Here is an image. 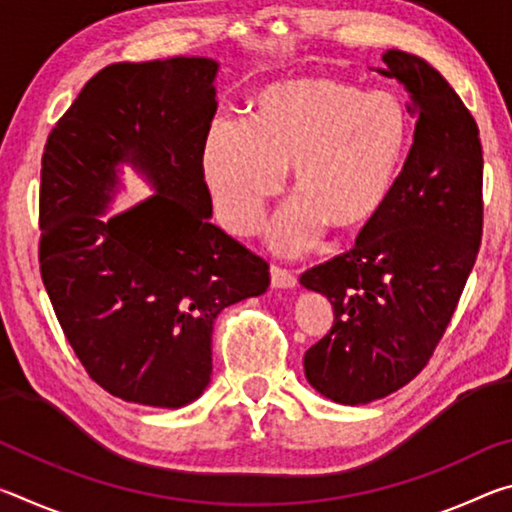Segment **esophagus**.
<instances>
[{"label": "esophagus", "instance_id": "esophagus-1", "mask_svg": "<svg viewBox=\"0 0 512 512\" xmlns=\"http://www.w3.org/2000/svg\"><path fill=\"white\" fill-rule=\"evenodd\" d=\"M298 277L293 275L289 268H282V266H271V284L275 289H291L296 287Z\"/></svg>", "mask_w": 512, "mask_h": 512}]
</instances>
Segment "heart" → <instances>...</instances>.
I'll list each match as a JSON object with an SVG mask.
<instances>
[{
	"label": "heart",
	"mask_w": 512,
	"mask_h": 512,
	"mask_svg": "<svg viewBox=\"0 0 512 512\" xmlns=\"http://www.w3.org/2000/svg\"><path fill=\"white\" fill-rule=\"evenodd\" d=\"M413 117L388 90L336 79H296L255 97L253 121L214 119L201 167L216 216L235 235H253L266 203L282 192L287 167L302 196L273 223L282 253L314 244L327 223H368L400 183L413 144Z\"/></svg>",
	"instance_id": "obj_1"
}]
</instances>
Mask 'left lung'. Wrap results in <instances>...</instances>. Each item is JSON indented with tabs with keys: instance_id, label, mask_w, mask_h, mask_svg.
<instances>
[{
	"instance_id": "8db88e82",
	"label": "left lung",
	"mask_w": 512,
	"mask_h": 512,
	"mask_svg": "<svg viewBox=\"0 0 512 512\" xmlns=\"http://www.w3.org/2000/svg\"><path fill=\"white\" fill-rule=\"evenodd\" d=\"M377 69L411 99L413 146L386 205L354 248L300 275L332 302V329L305 352V377L339 404L400 391L452 320L483 235V151L470 110L427 60L388 49Z\"/></svg>"
}]
</instances>
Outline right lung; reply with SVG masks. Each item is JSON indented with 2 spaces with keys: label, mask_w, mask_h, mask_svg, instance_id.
<instances>
[{
  "label": "right lung",
  "mask_w": 512,
  "mask_h": 512,
  "mask_svg": "<svg viewBox=\"0 0 512 512\" xmlns=\"http://www.w3.org/2000/svg\"><path fill=\"white\" fill-rule=\"evenodd\" d=\"M216 72L203 56L103 67L45 144L42 282L83 368L124 402L198 400L216 316L271 284L264 259L210 223L201 149ZM124 161L156 194L101 220Z\"/></svg>",
  "instance_id": "obj_1"
}]
</instances>
